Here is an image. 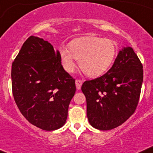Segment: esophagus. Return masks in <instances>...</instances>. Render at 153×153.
I'll return each mask as SVG.
<instances>
[{"label":"esophagus","mask_w":153,"mask_h":153,"mask_svg":"<svg viewBox=\"0 0 153 153\" xmlns=\"http://www.w3.org/2000/svg\"><path fill=\"white\" fill-rule=\"evenodd\" d=\"M75 85H76L77 90H80L81 89V87L82 85V82L81 80H76L75 81Z\"/></svg>","instance_id":"1"}]
</instances>
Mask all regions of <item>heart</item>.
<instances>
[{
    "label": "heart",
    "mask_w": 153,
    "mask_h": 153,
    "mask_svg": "<svg viewBox=\"0 0 153 153\" xmlns=\"http://www.w3.org/2000/svg\"><path fill=\"white\" fill-rule=\"evenodd\" d=\"M116 46L112 40L97 36H84L71 40L68 49L61 46L59 55L63 68L72 73L76 60L81 69L91 78L100 76L111 66L116 56Z\"/></svg>",
    "instance_id": "heart-1"
}]
</instances>
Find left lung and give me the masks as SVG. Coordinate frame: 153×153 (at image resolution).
<instances>
[{
    "label": "left lung",
    "mask_w": 153,
    "mask_h": 153,
    "mask_svg": "<svg viewBox=\"0 0 153 153\" xmlns=\"http://www.w3.org/2000/svg\"><path fill=\"white\" fill-rule=\"evenodd\" d=\"M143 81L141 62L131 47L124 46L107 73L82 85L90 124L109 130L124 123L137 108Z\"/></svg>",
    "instance_id": "8db88e82"
}]
</instances>
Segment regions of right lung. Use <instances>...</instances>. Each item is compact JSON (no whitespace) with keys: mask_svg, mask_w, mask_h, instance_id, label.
<instances>
[{"mask_svg":"<svg viewBox=\"0 0 153 153\" xmlns=\"http://www.w3.org/2000/svg\"><path fill=\"white\" fill-rule=\"evenodd\" d=\"M11 78L15 102L30 123L46 131L64 126L76 87L48 41L29 37L12 64Z\"/></svg>","mask_w":153,"mask_h":153,"instance_id":"add662e5","label":"right lung"}]
</instances>
